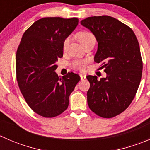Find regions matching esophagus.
<instances>
[{"mask_svg":"<svg viewBox=\"0 0 150 150\" xmlns=\"http://www.w3.org/2000/svg\"><path fill=\"white\" fill-rule=\"evenodd\" d=\"M80 77H81V81H84V80L86 78V75H83V74H80Z\"/></svg>","mask_w":150,"mask_h":150,"instance_id":"esophagus-1","label":"esophagus"}]
</instances>
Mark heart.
Instances as JSON below:
<instances>
[{
	"instance_id": "obj_1",
	"label": "heart",
	"mask_w": 150,
	"mask_h": 150,
	"mask_svg": "<svg viewBox=\"0 0 150 150\" xmlns=\"http://www.w3.org/2000/svg\"><path fill=\"white\" fill-rule=\"evenodd\" d=\"M78 40H79L80 43L85 46L87 43H91V42H95V37L91 33L88 31H82L80 32L78 34ZM69 38H67L66 39H64V42H63V50L65 51L67 48L68 46H69ZM85 64H86V62L85 61H81V60H75L74 62H72V67L75 69H80V70H83L85 67Z\"/></svg>"
}]
</instances>
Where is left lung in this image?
I'll return each mask as SVG.
<instances>
[{
  "mask_svg": "<svg viewBox=\"0 0 150 150\" xmlns=\"http://www.w3.org/2000/svg\"><path fill=\"white\" fill-rule=\"evenodd\" d=\"M81 24L96 38L94 61L107 73L100 80L86 77L88 104L97 115L113 117L128 108L139 86L143 64L138 40L129 27L110 16H91Z\"/></svg>",
  "mask_w": 150,
  "mask_h": 150,
  "instance_id": "8db88e82",
  "label": "left lung"
}]
</instances>
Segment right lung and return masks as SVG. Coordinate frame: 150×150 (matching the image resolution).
<instances>
[{
	"label": "right lung",
	"mask_w": 150,
	"mask_h": 150,
	"mask_svg": "<svg viewBox=\"0 0 150 150\" xmlns=\"http://www.w3.org/2000/svg\"><path fill=\"white\" fill-rule=\"evenodd\" d=\"M78 25L77 18H43L22 36L16 55V80L27 104L39 115L54 117L65 111L81 80L72 72L62 78L55 72L63 42Z\"/></svg>",
	"instance_id": "1"
}]
</instances>
